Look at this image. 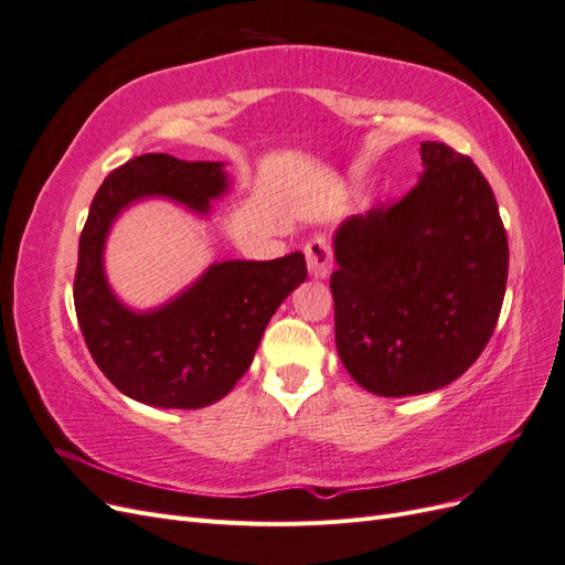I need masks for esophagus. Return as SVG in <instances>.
Listing matches in <instances>:
<instances>
[{
    "label": "esophagus",
    "mask_w": 565,
    "mask_h": 565,
    "mask_svg": "<svg viewBox=\"0 0 565 565\" xmlns=\"http://www.w3.org/2000/svg\"><path fill=\"white\" fill-rule=\"evenodd\" d=\"M306 264L313 278H328L332 270V247L324 235H313L309 243L303 245Z\"/></svg>",
    "instance_id": "obj_1"
}]
</instances>
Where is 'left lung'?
Masks as SVG:
<instances>
[{"label": "left lung", "mask_w": 565, "mask_h": 565, "mask_svg": "<svg viewBox=\"0 0 565 565\" xmlns=\"http://www.w3.org/2000/svg\"><path fill=\"white\" fill-rule=\"evenodd\" d=\"M424 174L334 235L341 363L370 393L417 396L461 377L498 324L509 270L498 202L471 158L422 143Z\"/></svg>", "instance_id": "obj_1"}]
</instances>
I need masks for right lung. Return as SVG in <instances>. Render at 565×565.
Listing matches in <instances>:
<instances>
[{
  "instance_id": "1",
  "label": "right lung",
  "mask_w": 565,
  "mask_h": 565,
  "mask_svg": "<svg viewBox=\"0 0 565 565\" xmlns=\"http://www.w3.org/2000/svg\"><path fill=\"white\" fill-rule=\"evenodd\" d=\"M221 162H185L148 152L117 167L94 195L79 235L75 311L100 372L125 396L195 409L221 401L252 365L270 316L306 280L301 252L273 262H221L183 295L150 313H134L110 292L104 245L127 204L164 195L200 214L226 191Z\"/></svg>"
}]
</instances>
